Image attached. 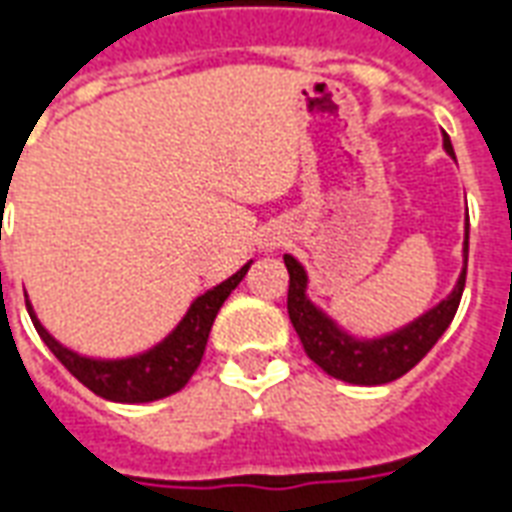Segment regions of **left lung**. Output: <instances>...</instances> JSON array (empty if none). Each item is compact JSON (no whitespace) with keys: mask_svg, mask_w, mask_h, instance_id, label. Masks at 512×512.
Instances as JSON below:
<instances>
[{"mask_svg":"<svg viewBox=\"0 0 512 512\" xmlns=\"http://www.w3.org/2000/svg\"><path fill=\"white\" fill-rule=\"evenodd\" d=\"M444 150L455 158V150H452L447 134H444ZM466 260H469V230L463 238V271L450 296L397 332L376 337V340H359L354 334L343 332L326 312L318 310L307 299V271L296 257L285 255V266H288L290 274V323L299 334L307 356L321 367L323 373L359 386L389 384L395 378L406 376L408 370L439 343L441 334L447 332V326L452 323L458 304H461L463 285H466Z\"/></svg>","mask_w":512,"mask_h":512,"instance_id":"obj_1","label":"left lung"}]
</instances>
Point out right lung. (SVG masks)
Instances as JSON below:
<instances>
[{
    "instance_id": "right-lung-1",
    "label": "right lung",
    "mask_w": 512,
    "mask_h": 512,
    "mask_svg": "<svg viewBox=\"0 0 512 512\" xmlns=\"http://www.w3.org/2000/svg\"><path fill=\"white\" fill-rule=\"evenodd\" d=\"M249 266H252V260L241 271H235L233 277L224 279L222 285L202 293L164 343L150 348L147 354L128 356V359H90V356H79L71 348L57 343L40 326L29 301L27 310L32 323H35V329H38L40 340L49 345L51 354L57 356L62 365L68 367V373L73 378H79L90 392H95L98 397H106V400H115V403H150V400L175 395L178 389L189 384V378L194 376V370L202 362L205 345H208V334H211V326L216 321V312L222 310L227 296L246 277Z\"/></svg>"
}]
</instances>
